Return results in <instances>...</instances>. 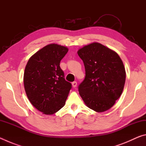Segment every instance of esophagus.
<instances>
[{
  "label": "esophagus",
  "mask_w": 146,
  "mask_h": 146,
  "mask_svg": "<svg viewBox=\"0 0 146 146\" xmlns=\"http://www.w3.org/2000/svg\"><path fill=\"white\" fill-rule=\"evenodd\" d=\"M76 86H77V82H75H75H72V86L73 88H76Z\"/></svg>",
  "instance_id": "obj_1"
}]
</instances>
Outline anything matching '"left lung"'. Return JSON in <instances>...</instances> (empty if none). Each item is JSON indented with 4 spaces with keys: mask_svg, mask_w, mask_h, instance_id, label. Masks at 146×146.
Here are the masks:
<instances>
[{
    "mask_svg": "<svg viewBox=\"0 0 146 146\" xmlns=\"http://www.w3.org/2000/svg\"><path fill=\"white\" fill-rule=\"evenodd\" d=\"M77 53L86 71L79 94L89 108L98 113L106 111L123 91L126 75L123 62L115 51L98 42L84 46Z\"/></svg>",
    "mask_w": 146,
    "mask_h": 146,
    "instance_id": "8db88e82",
    "label": "left lung"
}]
</instances>
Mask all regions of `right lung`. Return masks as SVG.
<instances>
[{
    "label": "right lung",
    "mask_w": 146,
    "mask_h": 146,
    "mask_svg": "<svg viewBox=\"0 0 146 146\" xmlns=\"http://www.w3.org/2000/svg\"><path fill=\"white\" fill-rule=\"evenodd\" d=\"M67 47L48 44L29 58L24 73V89L29 100L45 115H53L65 105L71 84L64 78L60 60Z\"/></svg>",
    "instance_id": "right-lung-1"
}]
</instances>
